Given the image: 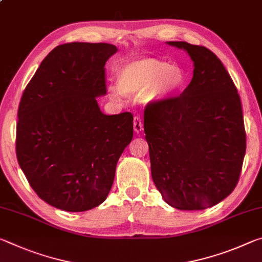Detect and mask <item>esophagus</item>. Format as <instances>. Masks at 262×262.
I'll list each match as a JSON object with an SVG mask.
<instances>
[{
	"mask_svg": "<svg viewBox=\"0 0 262 262\" xmlns=\"http://www.w3.org/2000/svg\"><path fill=\"white\" fill-rule=\"evenodd\" d=\"M134 130L137 134L143 130V123H142V119L139 115H135L134 117Z\"/></svg>",
	"mask_w": 262,
	"mask_h": 262,
	"instance_id": "1",
	"label": "esophagus"
}]
</instances>
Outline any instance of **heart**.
<instances>
[{"mask_svg":"<svg viewBox=\"0 0 262 262\" xmlns=\"http://www.w3.org/2000/svg\"><path fill=\"white\" fill-rule=\"evenodd\" d=\"M184 83L183 70L155 57L130 61L117 72V85L122 95H144L148 101L163 99L174 94ZM113 95L118 97L119 92L114 90Z\"/></svg>","mask_w":262,"mask_h":262,"instance_id":"b5f03b06","label":"heart"}]
</instances>
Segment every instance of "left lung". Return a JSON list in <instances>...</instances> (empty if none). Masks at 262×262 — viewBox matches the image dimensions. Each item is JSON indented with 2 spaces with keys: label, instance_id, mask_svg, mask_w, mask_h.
<instances>
[{
  "label": "left lung",
  "instance_id": "8db88e82",
  "mask_svg": "<svg viewBox=\"0 0 262 262\" xmlns=\"http://www.w3.org/2000/svg\"><path fill=\"white\" fill-rule=\"evenodd\" d=\"M188 53L193 78L179 96L144 112L151 176L168 205L202 210L232 193L246 151L241 97L221 60L207 47L168 41Z\"/></svg>",
  "mask_w": 262,
  "mask_h": 262
}]
</instances>
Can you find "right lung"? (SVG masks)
Wrapping results in <instances>:
<instances>
[{"mask_svg": "<svg viewBox=\"0 0 262 262\" xmlns=\"http://www.w3.org/2000/svg\"><path fill=\"white\" fill-rule=\"evenodd\" d=\"M117 51L105 42L57 46L21 96L17 161L38 196L57 209L103 203L133 139V114L106 115L96 99L106 95L105 63Z\"/></svg>", "mask_w": 262, "mask_h": 262, "instance_id": "add662e5", "label": "right lung"}]
</instances>
